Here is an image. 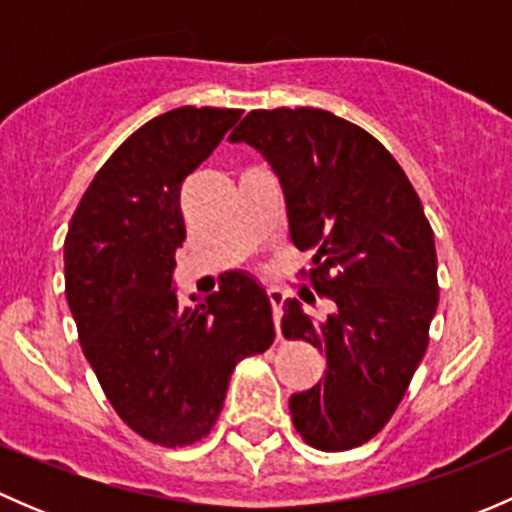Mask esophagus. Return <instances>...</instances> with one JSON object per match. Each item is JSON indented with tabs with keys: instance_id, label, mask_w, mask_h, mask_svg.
<instances>
[{
	"instance_id": "34e87169",
	"label": "esophagus",
	"mask_w": 512,
	"mask_h": 512,
	"mask_svg": "<svg viewBox=\"0 0 512 512\" xmlns=\"http://www.w3.org/2000/svg\"><path fill=\"white\" fill-rule=\"evenodd\" d=\"M267 297H270V304H272V317H275V329H277V334H280L282 304H285V292H280V289H267Z\"/></svg>"
}]
</instances>
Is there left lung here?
<instances>
[{"mask_svg":"<svg viewBox=\"0 0 512 512\" xmlns=\"http://www.w3.org/2000/svg\"><path fill=\"white\" fill-rule=\"evenodd\" d=\"M242 141L280 178L292 242L312 252L302 277L329 299L322 319L299 299L282 307L285 339L327 356L324 379L289 399L294 428L319 451H349L389 423L426 354L438 307L433 230L401 165L356 123L322 108H260L230 133Z\"/></svg>","mask_w":512,"mask_h":512,"instance_id":"8db88e82","label":"left lung"}]
</instances>
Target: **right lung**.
I'll return each instance as SVG.
<instances>
[{
  "instance_id": "right-lung-1",
  "label": "right lung",
  "mask_w": 512,
  "mask_h": 512,
  "mask_svg": "<svg viewBox=\"0 0 512 512\" xmlns=\"http://www.w3.org/2000/svg\"><path fill=\"white\" fill-rule=\"evenodd\" d=\"M240 116L183 106L148 121L101 165L66 232L81 349L113 411L156 446L208 436L237 361L275 342L272 304L252 277L230 272L198 307H183L173 289L183 180Z\"/></svg>"
}]
</instances>
